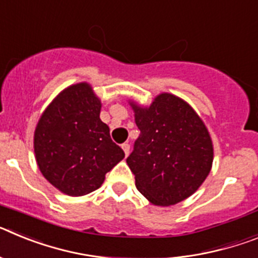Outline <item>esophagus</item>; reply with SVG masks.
Returning a JSON list of instances; mask_svg holds the SVG:
<instances>
[{"label":"esophagus","instance_id":"34e87169","mask_svg":"<svg viewBox=\"0 0 258 258\" xmlns=\"http://www.w3.org/2000/svg\"><path fill=\"white\" fill-rule=\"evenodd\" d=\"M121 147L125 152V156H127V155H129V152H131V145H129L127 142H125V143H122Z\"/></svg>","mask_w":258,"mask_h":258}]
</instances>
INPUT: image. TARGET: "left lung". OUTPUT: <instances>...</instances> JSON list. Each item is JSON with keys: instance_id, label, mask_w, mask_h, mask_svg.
Instances as JSON below:
<instances>
[{"instance_id": "left-lung-1", "label": "left lung", "mask_w": 258, "mask_h": 258, "mask_svg": "<svg viewBox=\"0 0 258 258\" xmlns=\"http://www.w3.org/2000/svg\"><path fill=\"white\" fill-rule=\"evenodd\" d=\"M141 134L126 163L143 197L160 207L192 195L213 163V145L202 118L188 103L157 95L150 107L131 102Z\"/></svg>"}]
</instances>
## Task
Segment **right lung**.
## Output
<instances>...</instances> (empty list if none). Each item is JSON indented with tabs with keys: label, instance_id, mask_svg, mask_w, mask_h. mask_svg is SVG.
<instances>
[{
	"label": "right lung",
	"instance_id": "1",
	"mask_svg": "<svg viewBox=\"0 0 258 258\" xmlns=\"http://www.w3.org/2000/svg\"><path fill=\"white\" fill-rule=\"evenodd\" d=\"M101 101L86 83L71 85L47 106L35 131L36 161L45 178L70 197L101 187L125 154L99 118Z\"/></svg>",
	"mask_w": 258,
	"mask_h": 258
}]
</instances>
